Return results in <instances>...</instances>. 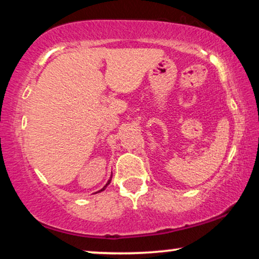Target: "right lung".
<instances>
[{"label": "right lung", "instance_id": "1", "mask_svg": "<svg viewBox=\"0 0 259 259\" xmlns=\"http://www.w3.org/2000/svg\"><path fill=\"white\" fill-rule=\"evenodd\" d=\"M109 183H111V180H108V183H107V184H106V186H107V185H108V184H109ZM106 186H105V187H103V189H102V190H105V189H106ZM102 190H101V191H102Z\"/></svg>", "mask_w": 259, "mask_h": 259}]
</instances>
